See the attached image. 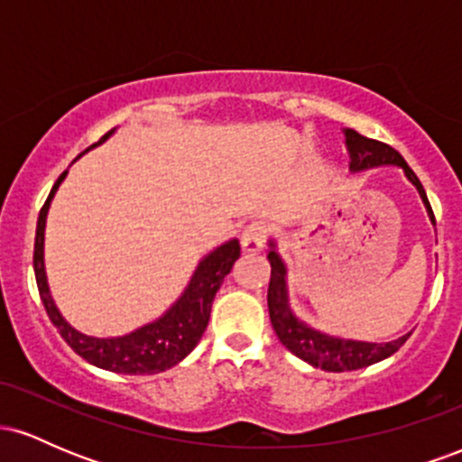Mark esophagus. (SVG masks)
I'll use <instances>...</instances> for the list:
<instances>
[{
	"label": "esophagus",
	"instance_id": "obj_1",
	"mask_svg": "<svg viewBox=\"0 0 462 462\" xmlns=\"http://www.w3.org/2000/svg\"><path fill=\"white\" fill-rule=\"evenodd\" d=\"M267 241V226L264 224H249L241 235V247L247 254H258Z\"/></svg>",
	"mask_w": 462,
	"mask_h": 462
}]
</instances>
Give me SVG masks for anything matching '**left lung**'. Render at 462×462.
<instances>
[{
  "instance_id": "left-lung-1",
  "label": "left lung",
  "mask_w": 462,
  "mask_h": 462,
  "mask_svg": "<svg viewBox=\"0 0 462 462\" xmlns=\"http://www.w3.org/2000/svg\"><path fill=\"white\" fill-rule=\"evenodd\" d=\"M346 134V145L349 152V171H367L374 167H386V164H395L402 167L404 176L411 180L412 187L417 189L419 198L426 206L428 217H430L434 226V213L430 208V201L426 198L421 182L415 176L411 167H408L402 153L393 150L386 143L367 139V136L358 134L356 130H343ZM269 263H272V280H269V317H272V326L278 334L280 343L289 349L291 354L304 360V363L319 367L323 371H354L369 367V365L380 363V360L389 358L397 349L406 343L411 332L404 337L395 338L389 343H367V341H354V338L332 337V334L319 332L310 328L309 323L298 319L289 304V289H286V264L282 256L275 249V241H269Z\"/></svg>"
}]
</instances>
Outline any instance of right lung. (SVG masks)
I'll return each instance as SVG.
<instances>
[{"instance_id":"obj_1","label":"right lung","mask_w":462,"mask_h":462,"mask_svg":"<svg viewBox=\"0 0 462 462\" xmlns=\"http://www.w3.org/2000/svg\"><path fill=\"white\" fill-rule=\"evenodd\" d=\"M113 134L115 130H110L108 134H104L99 143H95L88 150L102 145ZM65 178L67 171H62L60 178L56 180L54 189H51L50 198L43 204V208H41L34 238L36 286H39L41 300H43V306L51 323H54L56 330L60 332L67 346L78 356H82L87 363H91L99 369L130 375L158 374V371L171 369L180 360L187 358L193 352V347L199 343L201 334H204L206 326H208L210 309H213L217 291H219L226 275L232 272V264L241 256V245H238L236 238H232V241L224 243V245L213 249L210 254H206L199 261L198 269H195V273L190 275V282L184 289V293L156 321L145 323V326L136 328V330L124 334V337H88V334L76 330L60 315V310L56 309V301L50 293V284H47L45 273V221L47 213H50L51 199H54L56 190Z\"/></svg>"}]
</instances>
